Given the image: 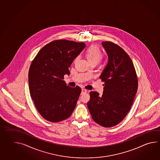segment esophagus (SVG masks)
<instances>
[{"label": "esophagus", "mask_w": 160, "mask_h": 160, "mask_svg": "<svg viewBox=\"0 0 160 160\" xmlns=\"http://www.w3.org/2000/svg\"><path fill=\"white\" fill-rule=\"evenodd\" d=\"M87 91L86 90V89H82V95H83V94H85V93H87Z\"/></svg>", "instance_id": "obj_1"}]
</instances>
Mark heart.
<instances>
[{
  "label": "heart",
  "instance_id": "obj_1",
  "mask_svg": "<svg viewBox=\"0 0 160 160\" xmlns=\"http://www.w3.org/2000/svg\"><path fill=\"white\" fill-rule=\"evenodd\" d=\"M85 56L88 62L92 63H98L101 61L103 55L100 48L96 46H90L85 51Z\"/></svg>",
  "mask_w": 160,
  "mask_h": 160
}]
</instances>
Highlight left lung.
<instances>
[{
    "label": "left lung",
    "instance_id": "1",
    "mask_svg": "<svg viewBox=\"0 0 160 160\" xmlns=\"http://www.w3.org/2000/svg\"><path fill=\"white\" fill-rule=\"evenodd\" d=\"M108 56L107 64L100 76L105 87L102 96L89 93L87 103L92 118L105 128L119 124L131 109L138 88L136 70L130 57L120 46L103 42Z\"/></svg>",
    "mask_w": 160,
    "mask_h": 160
}]
</instances>
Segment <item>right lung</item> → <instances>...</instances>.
I'll return each instance as SVG.
<instances>
[{"label":"right lung","instance_id":"1","mask_svg":"<svg viewBox=\"0 0 160 160\" xmlns=\"http://www.w3.org/2000/svg\"><path fill=\"white\" fill-rule=\"evenodd\" d=\"M84 42L57 40L44 46L29 67L31 97L42 118L52 122L68 118L75 109L82 89L63 80L69 75L73 60L85 48Z\"/></svg>","mask_w":160,"mask_h":160}]
</instances>
